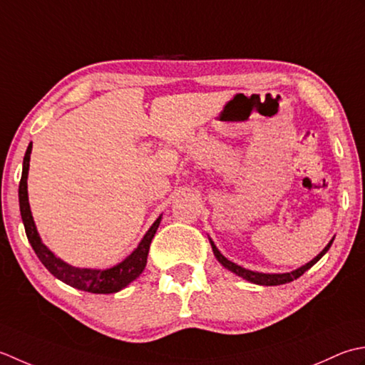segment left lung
Segmentation results:
<instances>
[{"mask_svg": "<svg viewBox=\"0 0 365 365\" xmlns=\"http://www.w3.org/2000/svg\"><path fill=\"white\" fill-rule=\"evenodd\" d=\"M332 241H334V237L332 240L329 241V244L326 245V247L319 252V254L312 259V262H309L307 264H304V266H301V267H297L296 271H292V272H285V274H264V272H255V271H249V269H245V267H242V266H240V264H236V263H233V262H230V259H227L224 255L220 254L219 252V249L215 247V244L210 240V242H211V247H212V252H214V255H215V258L219 259V263L224 266V267H227L228 271H232V272H235L236 276H240V277H242V279H245V280H249V282H252V284H257V285H266V287H272V285H284V284H288V282H293L294 279H297V277H301L304 272H306L307 269H310L312 266H314L319 258H322L326 252L329 250V247H331V244H332Z\"/></svg>", "mask_w": 365, "mask_h": 365, "instance_id": "8db88e82", "label": "left lung"}]
</instances>
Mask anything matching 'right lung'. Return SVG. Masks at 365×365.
Here are the masks:
<instances>
[{
	"label": "right lung",
	"instance_id": "1",
	"mask_svg": "<svg viewBox=\"0 0 365 365\" xmlns=\"http://www.w3.org/2000/svg\"><path fill=\"white\" fill-rule=\"evenodd\" d=\"M31 150H33V143H29L28 150L25 153V159H24V170H21V180L19 185V202H20V214L25 225L26 237L29 244H31L33 250L36 252L37 258L41 259L42 264L46 266L56 279L77 289H83V292H88V293L110 294V293L120 292V289L128 287L130 282L135 280L145 269L148 252H150L151 241L159 228L162 215H159L158 220H155L151 225V228L148 230L146 235L143 236V240L140 241L138 247L133 250L128 258L123 259L121 263L110 267V269H88V267H76V266L68 264L66 262H63L61 258H58L53 252H51L47 245L42 242L41 236L36 230L31 210H29L26 181H28Z\"/></svg>",
	"mask_w": 365,
	"mask_h": 365
}]
</instances>
